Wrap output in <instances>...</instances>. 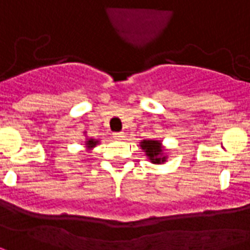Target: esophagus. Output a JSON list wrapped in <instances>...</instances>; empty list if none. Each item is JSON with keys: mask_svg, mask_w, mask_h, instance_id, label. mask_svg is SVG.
Returning a JSON list of instances; mask_svg holds the SVG:
<instances>
[{"mask_svg": "<svg viewBox=\"0 0 250 250\" xmlns=\"http://www.w3.org/2000/svg\"><path fill=\"white\" fill-rule=\"evenodd\" d=\"M113 137L116 139H123L125 137V133L124 131H117V133H113Z\"/></svg>", "mask_w": 250, "mask_h": 250, "instance_id": "1", "label": "esophagus"}]
</instances>
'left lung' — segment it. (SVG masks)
<instances>
[{"label":"left lung","instance_id":"1","mask_svg":"<svg viewBox=\"0 0 250 250\" xmlns=\"http://www.w3.org/2000/svg\"><path fill=\"white\" fill-rule=\"evenodd\" d=\"M141 148L145 152V155L154 164H162L167 160V156L164 154V147L162 141L159 139H143L141 141Z\"/></svg>","mask_w":250,"mask_h":250}]
</instances>
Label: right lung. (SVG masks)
Listing matches in <instances>:
<instances>
[{"label": "right lung", "mask_w": 250, "mask_h": 250, "mask_svg": "<svg viewBox=\"0 0 250 250\" xmlns=\"http://www.w3.org/2000/svg\"><path fill=\"white\" fill-rule=\"evenodd\" d=\"M96 145H99V139L86 138V141H84V147L87 150H92L94 147H96Z\"/></svg>", "instance_id": "obj_1"}]
</instances>
